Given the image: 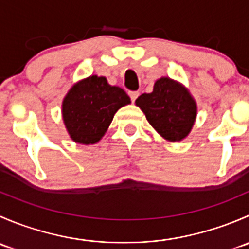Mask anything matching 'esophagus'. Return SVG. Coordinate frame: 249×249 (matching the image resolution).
Masks as SVG:
<instances>
[{"label":"esophagus","instance_id":"1","mask_svg":"<svg viewBox=\"0 0 249 249\" xmlns=\"http://www.w3.org/2000/svg\"><path fill=\"white\" fill-rule=\"evenodd\" d=\"M129 95H130V97H131V101L135 102V100H136L137 97H139L140 92L139 91H130Z\"/></svg>","mask_w":249,"mask_h":249}]
</instances>
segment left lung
Masks as SVG:
<instances>
[{"label":"left lung","mask_w":249,"mask_h":249,"mask_svg":"<svg viewBox=\"0 0 249 249\" xmlns=\"http://www.w3.org/2000/svg\"><path fill=\"white\" fill-rule=\"evenodd\" d=\"M149 124L164 139L176 142L188 136L196 117V105L185 88L170 78L155 82L150 94L136 100Z\"/></svg>","instance_id":"obj_1"}]
</instances>
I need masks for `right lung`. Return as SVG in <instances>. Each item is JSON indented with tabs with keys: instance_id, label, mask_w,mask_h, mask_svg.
Returning a JSON list of instances; mask_svg holds the SVG:
<instances>
[{
	"instance_id": "obj_1",
	"label": "right lung",
	"mask_w": 249,
	"mask_h": 249,
	"mask_svg": "<svg viewBox=\"0 0 249 249\" xmlns=\"http://www.w3.org/2000/svg\"><path fill=\"white\" fill-rule=\"evenodd\" d=\"M130 102L126 92L109 85L105 77L82 80L62 102V117L70 136L77 143H96L107 131L115 112Z\"/></svg>"
}]
</instances>
